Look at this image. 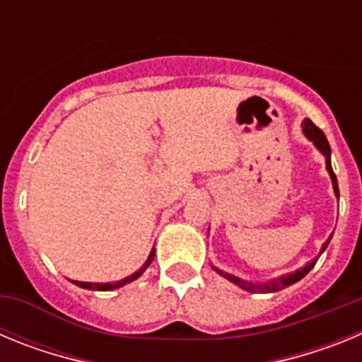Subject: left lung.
<instances>
[{"label": "left lung", "mask_w": 362, "mask_h": 362, "mask_svg": "<svg viewBox=\"0 0 362 362\" xmlns=\"http://www.w3.org/2000/svg\"><path fill=\"white\" fill-rule=\"evenodd\" d=\"M303 134L306 136V139H310V141L313 143V146L319 150V152L325 156V163H326V170H328V174H330V179H332V187H334V194L335 197L339 199V185H337V177H335L334 174V168H332V150H330V145H328V139H326L325 132H322L321 129H317L315 124L312 123L310 119H305L303 121ZM332 239V235H330ZM330 239L325 243V245L321 246V252H319V255L322 254V252L326 250V246H328V243H330ZM315 263H317V259H313V261H310L308 264H305L303 268H299V270L296 272H290V274H286V276H281V277H276V279H270L267 281V283H254V281H246V279H241V277L238 276H232V274H228V272L225 270H219L217 267L212 268L214 270L219 274L221 277H225V279H228L230 283L238 284L239 288L246 290V292H252V293H274V292H279V290L286 288V286H290V284L297 283V281H300L303 277L308 274L310 270H312L313 267H315Z\"/></svg>", "instance_id": "8db88e82"}]
</instances>
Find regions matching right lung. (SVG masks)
<instances>
[{
	"label": "right lung",
	"mask_w": 362,
	"mask_h": 362,
	"mask_svg": "<svg viewBox=\"0 0 362 362\" xmlns=\"http://www.w3.org/2000/svg\"><path fill=\"white\" fill-rule=\"evenodd\" d=\"M153 254H156V250L152 248V252H150L148 259L145 261V264H143L141 268L137 272H134L132 276L124 277V279L121 281H116V283H85V281H72L74 284H78V286H81V288L85 290H95V292H108V290H116V288H121V286H124V284L132 283V281H136L137 277L143 276V272L146 270V268L150 267V263L153 261Z\"/></svg>",
	"instance_id": "obj_1"
}]
</instances>
